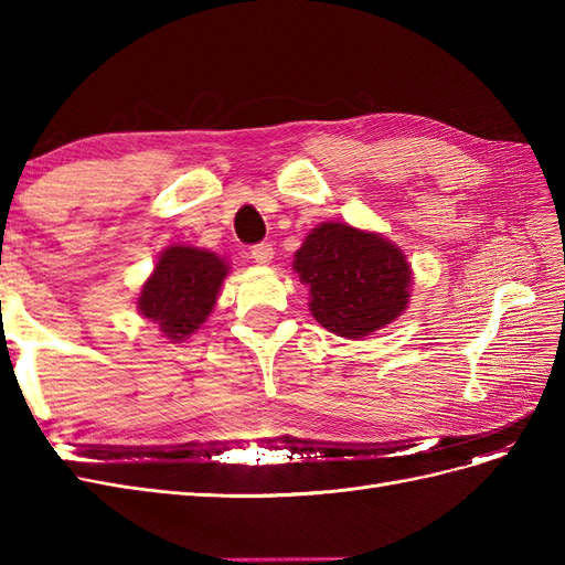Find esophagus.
I'll list each match as a JSON object with an SVG mask.
<instances>
[{"instance_id": "1", "label": "esophagus", "mask_w": 565, "mask_h": 565, "mask_svg": "<svg viewBox=\"0 0 565 565\" xmlns=\"http://www.w3.org/2000/svg\"><path fill=\"white\" fill-rule=\"evenodd\" d=\"M252 259L259 264V266H268L273 262V247L268 243H262V245H254L252 247Z\"/></svg>"}]
</instances>
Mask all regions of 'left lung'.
Wrapping results in <instances>:
<instances>
[{
  "label": "left lung",
  "instance_id": "1",
  "mask_svg": "<svg viewBox=\"0 0 565 565\" xmlns=\"http://www.w3.org/2000/svg\"><path fill=\"white\" fill-rule=\"evenodd\" d=\"M292 268L309 287V311L324 330L363 339L391 324L413 297V268L388 237L322 221L303 237Z\"/></svg>",
  "mask_w": 565,
  "mask_h": 565
}]
</instances>
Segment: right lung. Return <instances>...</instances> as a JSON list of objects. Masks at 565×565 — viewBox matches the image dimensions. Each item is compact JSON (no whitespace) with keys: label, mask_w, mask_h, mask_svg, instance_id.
<instances>
[{"label":"right lung","mask_w":565,"mask_h":565,"mask_svg":"<svg viewBox=\"0 0 565 565\" xmlns=\"http://www.w3.org/2000/svg\"><path fill=\"white\" fill-rule=\"evenodd\" d=\"M231 266L210 249L169 245L141 285L136 311L158 324L169 344H181L214 311Z\"/></svg>","instance_id":"1"}]
</instances>
